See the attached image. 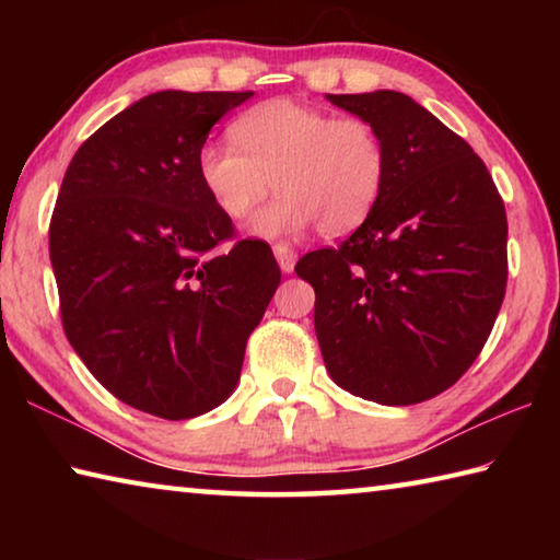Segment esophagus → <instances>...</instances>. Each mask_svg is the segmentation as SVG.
Wrapping results in <instances>:
<instances>
[{
    "label": "esophagus",
    "mask_w": 560,
    "mask_h": 560,
    "mask_svg": "<svg viewBox=\"0 0 560 560\" xmlns=\"http://www.w3.org/2000/svg\"><path fill=\"white\" fill-rule=\"evenodd\" d=\"M273 257H277L279 267L283 273H291L293 267H296V252L289 249L287 244H277L273 246Z\"/></svg>",
    "instance_id": "obj_1"
}]
</instances>
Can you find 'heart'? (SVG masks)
<instances>
[{"label":"heart","mask_w":560,"mask_h":560,"mask_svg":"<svg viewBox=\"0 0 560 560\" xmlns=\"http://www.w3.org/2000/svg\"><path fill=\"white\" fill-rule=\"evenodd\" d=\"M234 143H207L197 155L217 210L242 220L271 187L279 197L249 222L259 240L311 230L340 236L358 230L381 200L390 170L387 145L371 120L277 98L232 126Z\"/></svg>","instance_id":"b5f03b06"}]
</instances>
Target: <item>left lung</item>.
Wrapping results in <instances>:
<instances>
[{"label": "left lung", "mask_w": 560, "mask_h": 560, "mask_svg": "<svg viewBox=\"0 0 560 560\" xmlns=\"http://www.w3.org/2000/svg\"><path fill=\"white\" fill-rule=\"evenodd\" d=\"M371 120L390 170L371 217L301 257L326 371L350 395L415 405L467 373L506 291V210L467 140L397 91L328 96Z\"/></svg>", "instance_id": "8db88e82"}]
</instances>
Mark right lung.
<instances>
[{
  "mask_svg": "<svg viewBox=\"0 0 560 560\" xmlns=\"http://www.w3.org/2000/svg\"><path fill=\"white\" fill-rule=\"evenodd\" d=\"M254 91H158L113 116L66 170L49 226L69 343L136 410L187 420L240 383L246 338L281 281L267 242L217 210L197 155Z\"/></svg>",
  "mask_w": 560,
  "mask_h": 560,
  "instance_id": "add662e5",
  "label": "right lung"
}]
</instances>
